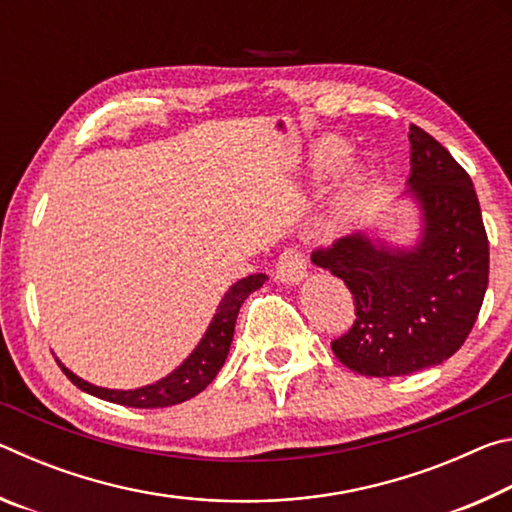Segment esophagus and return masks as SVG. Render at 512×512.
Wrapping results in <instances>:
<instances>
[{
  "label": "esophagus",
  "instance_id": "1",
  "mask_svg": "<svg viewBox=\"0 0 512 512\" xmlns=\"http://www.w3.org/2000/svg\"><path fill=\"white\" fill-rule=\"evenodd\" d=\"M275 275L284 284H300L307 275V259L296 248H287L277 259Z\"/></svg>",
  "mask_w": 512,
  "mask_h": 512
}]
</instances>
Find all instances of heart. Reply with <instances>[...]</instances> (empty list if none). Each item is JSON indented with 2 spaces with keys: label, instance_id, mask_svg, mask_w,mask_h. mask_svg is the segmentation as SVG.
<instances>
[{
  "label": "heart",
  "instance_id": "1",
  "mask_svg": "<svg viewBox=\"0 0 512 512\" xmlns=\"http://www.w3.org/2000/svg\"><path fill=\"white\" fill-rule=\"evenodd\" d=\"M345 155H348V144L341 142L339 137H327V140H323L316 146V162H318V167H323V169H329V167H334V164L343 162ZM359 180L361 178H359L357 169L354 167L345 169L343 183L339 189H336L332 205H329V210L323 219L325 230H334L336 225H339L345 216H348L352 201H354V194H357V189H359Z\"/></svg>",
  "mask_w": 512,
  "mask_h": 512
}]
</instances>
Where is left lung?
Wrapping results in <instances>:
<instances>
[{"mask_svg":"<svg viewBox=\"0 0 512 512\" xmlns=\"http://www.w3.org/2000/svg\"><path fill=\"white\" fill-rule=\"evenodd\" d=\"M409 142L406 196L420 210L418 239L391 246L359 230L311 255L352 293L357 318L332 350L366 377L411 375L452 357L488 289V235L470 176L422 128H409Z\"/></svg>","mask_w":512,"mask_h":512,"instance_id":"left-lung-1","label":"left lung"}]
</instances>
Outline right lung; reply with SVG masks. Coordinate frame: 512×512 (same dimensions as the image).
Instances as JSON below:
<instances>
[{"instance_id":"add662e5","label":"right lung","mask_w":512,"mask_h":512,"mask_svg":"<svg viewBox=\"0 0 512 512\" xmlns=\"http://www.w3.org/2000/svg\"><path fill=\"white\" fill-rule=\"evenodd\" d=\"M266 280L268 277L264 273H255L232 284V287L225 291V296L219 302V309H216L210 327L205 329L203 339L198 341L192 354H189V357L180 363L176 370L169 372L167 377L158 379L155 384L131 388V391L101 388L81 379L79 375H74V372L65 368L58 359L56 361L60 370L65 372L67 379L72 381L74 386H79L81 391L90 393L94 397H99V400L121 404V406H133V409H162V406L187 402L192 400L194 395L205 391V388L212 384V379L219 375L221 366L225 363V359H228L232 336H235V323H237L239 309L250 293L262 287Z\"/></svg>"}]
</instances>
